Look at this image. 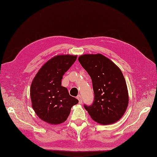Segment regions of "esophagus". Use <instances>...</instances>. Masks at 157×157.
Returning <instances> with one entry per match:
<instances>
[{"label":"esophagus","mask_w":157,"mask_h":157,"mask_svg":"<svg viewBox=\"0 0 157 157\" xmlns=\"http://www.w3.org/2000/svg\"><path fill=\"white\" fill-rule=\"evenodd\" d=\"M77 98L78 100H79V104H82L83 103V99H82V96L81 95H78L77 96Z\"/></svg>","instance_id":"obj_1"}]
</instances>
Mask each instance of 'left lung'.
<instances>
[{"label":"left lung","mask_w":157,"mask_h":157,"mask_svg":"<svg viewBox=\"0 0 157 157\" xmlns=\"http://www.w3.org/2000/svg\"><path fill=\"white\" fill-rule=\"evenodd\" d=\"M78 61L92 79L93 103L84 105L92 119L101 125L115 123L124 116L129 95L120 69L102 54H84Z\"/></svg>","instance_id":"obj_1"}]
</instances>
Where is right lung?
Instances as JSON below:
<instances>
[{"mask_svg":"<svg viewBox=\"0 0 157 157\" xmlns=\"http://www.w3.org/2000/svg\"><path fill=\"white\" fill-rule=\"evenodd\" d=\"M77 56L59 55L39 69L30 87L32 108L38 117L52 125L65 121L78 100L61 86L63 75L71 67Z\"/></svg>","mask_w":157,"mask_h":157,"instance_id":"1","label":"right lung"}]
</instances>
